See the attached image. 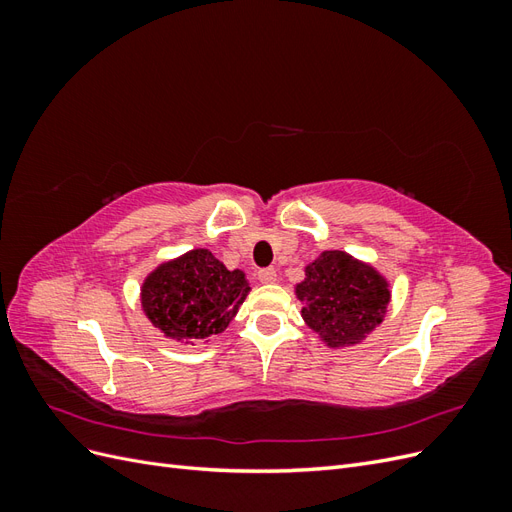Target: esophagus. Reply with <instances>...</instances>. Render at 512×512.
Instances as JSON below:
<instances>
[{
  "mask_svg": "<svg viewBox=\"0 0 512 512\" xmlns=\"http://www.w3.org/2000/svg\"><path fill=\"white\" fill-rule=\"evenodd\" d=\"M275 280H277V271L273 267L258 271V282L260 284H275Z\"/></svg>",
  "mask_w": 512,
  "mask_h": 512,
  "instance_id": "1",
  "label": "esophagus"
}]
</instances>
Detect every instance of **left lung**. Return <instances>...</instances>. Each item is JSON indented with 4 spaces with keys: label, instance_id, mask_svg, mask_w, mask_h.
<instances>
[{
    "label": "left lung",
    "instance_id": "obj_1",
    "mask_svg": "<svg viewBox=\"0 0 512 512\" xmlns=\"http://www.w3.org/2000/svg\"><path fill=\"white\" fill-rule=\"evenodd\" d=\"M294 292L303 303L305 324L329 348L361 344L384 320L391 301L382 273L339 250H327L309 262L305 280Z\"/></svg>",
    "mask_w": 512,
    "mask_h": 512
}]
</instances>
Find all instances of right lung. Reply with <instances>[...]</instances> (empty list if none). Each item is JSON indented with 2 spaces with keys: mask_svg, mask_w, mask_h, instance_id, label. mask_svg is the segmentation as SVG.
<instances>
[{
  "mask_svg": "<svg viewBox=\"0 0 512 512\" xmlns=\"http://www.w3.org/2000/svg\"><path fill=\"white\" fill-rule=\"evenodd\" d=\"M250 292L245 273L228 271L205 247L153 269L141 288V305L164 337L198 342L222 333Z\"/></svg>",
  "mask_w": 512,
  "mask_h": 512,
  "instance_id": "add662e5",
  "label": "right lung"
}]
</instances>
